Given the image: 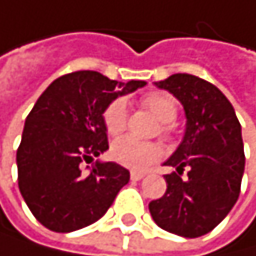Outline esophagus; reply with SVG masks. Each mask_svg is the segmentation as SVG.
<instances>
[{"instance_id":"34e87169","label":"esophagus","mask_w":256,"mask_h":256,"mask_svg":"<svg viewBox=\"0 0 256 256\" xmlns=\"http://www.w3.org/2000/svg\"><path fill=\"white\" fill-rule=\"evenodd\" d=\"M131 180L133 181H139V180H142L144 176H146V173H142V172H131Z\"/></svg>"}]
</instances>
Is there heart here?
I'll return each mask as SVG.
<instances>
[{
    "instance_id": "heart-1",
    "label": "heart",
    "mask_w": 256,
    "mask_h": 256,
    "mask_svg": "<svg viewBox=\"0 0 256 256\" xmlns=\"http://www.w3.org/2000/svg\"><path fill=\"white\" fill-rule=\"evenodd\" d=\"M141 104L156 117L160 123H164L162 131L165 134H170V123H173L178 117V104L176 100L168 94V92L154 91L149 94L142 96ZM104 126L108 134L117 136L123 133L126 128L128 110L123 99H115L106 107L102 114ZM112 158L117 164L131 168V170H146L148 166L162 157V148L156 142L139 141L133 136H125L117 139L112 144Z\"/></svg>"
}]
</instances>
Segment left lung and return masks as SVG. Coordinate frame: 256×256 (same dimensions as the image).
Instances as JSON below:
<instances>
[{
	"label": "left lung",
	"mask_w": 256,
	"mask_h": 256,
	"mask_svg": "<svg viewBox=\"0 0 256 256\" xmlns=\"http://www.w3.org/2000/svg\"><path fill=\"white\" fill-rule=\"evenodd\" d=\"M154 84L182 104L186 131L164 164L176 168L165 174L166 192L149 204V212L165 231L200 238L226 218L239 198L246 168L240 123L223 92L196 75L174 74ZM186 168L188 178H181Z\"/></svg>",
	"instance_id": "obj_1"
}]
</instances>
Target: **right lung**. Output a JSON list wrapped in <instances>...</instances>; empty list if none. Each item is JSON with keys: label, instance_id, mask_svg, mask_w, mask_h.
Returning <instances> with one entry per match:
<instances>
[{"label": "right lung", "instance_id": "right-lung-1", "mask_svg": "<svg viewBox=\"0 0 256 256\" xmlns=\"http://www.w3.org/2000/svg\"><path fill=\"white\" fill-rule=\"evenodd\" d=\"M144 84L80 70L59 76L38 98L25 120L17 173L25 204L44 228L72 232L92 224L128 184L130 172L115 162L98 160L90 172L83 165L108 149L106 107Z\"/></svg>", "mask_w": 256, "mask_h": 256}]
</instances>
